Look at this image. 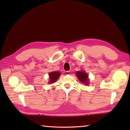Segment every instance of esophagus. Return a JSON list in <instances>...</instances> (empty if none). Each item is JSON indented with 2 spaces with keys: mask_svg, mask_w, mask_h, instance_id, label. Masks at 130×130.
Returning a JSON list of instances; mask_svg holds the SVG:
<instances>
[{
  "mask_svg": "<svg viewBox=\"0 0 130 130\" xmlns=\"http://www.w3.org/2000/svg\"><path fill=\"white\" fill-rule=\"evenodd\" d=\"M65 74H67V75H70V71H67L65 72Z\"/></svg>",
  "mask_w": 130,
  "mask_h": 130,
  "instance_id": "1",
  "label": "esophagus"
}]
</instances>
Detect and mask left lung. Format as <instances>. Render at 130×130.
<instances>
[{
    "instance_id": "obj_1",
    "label": "left lung",
    "mask_w": 130,
    "mask_h": 130,
    "mask_svg": "<svg viewBox=\"0 0 130 130\" xmlns=\"http://www.w3.org/2000/svg\"><path fill=\"white\" fill-rule=\"evenodd\" d=\"M76 75L78 79L83 83H85L86 84H89L88 79V76L87 73L83 72V71H77Z\"/></svg>"
}]
</instances>
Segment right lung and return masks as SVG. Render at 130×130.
Segmentation results:
<instances>
[{"mask_svg": "<svg viewBox=\"0 0 130 130\" xmlns=\"http://www.w3.org/2000/svg\"><path fill=\"white\" fill-rule=\"evenodd\" d=\"M60 75V74L58 71H54V72H51L49 75L50 77V82L49 83H54L55 81L57 80V79L59 78V76Z\"/></svg>", "mask_w": 130, "mask_h": 130, "instance_id": "right-lung-1", "label": "right lung"}]
</instances>
